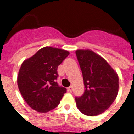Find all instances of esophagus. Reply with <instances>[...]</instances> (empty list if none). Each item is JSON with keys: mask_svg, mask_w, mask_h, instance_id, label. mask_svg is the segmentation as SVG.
<instances>
[{"mask_svg": "<svg viewBox=\"0 0 134 134\" xmlns=\"http://www.w3.org/2000/svg\"><path fill=\"white\" fill-rule=\"evenodd\" d=\"M67 90H68V91H69V92L72 93V87L71 86H70V87H69L67 88Z\"/></svg>", "mask_w": 134, "mask_h": 134, "instance_id": "esophagus-1", "label": "esophagus"}]
</instances>
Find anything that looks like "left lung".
<instances>
[{
    "instance_id": "left-lung-1",
    "label": "left lung",
    "mask_w": 134,
    "mask_h": 134,
    "mask_svg": "<svg viewBox=\"0 0 134 134\" xmlns=\"http://www.w3.org/2000/svg\"><path fill=\"white\" fill-rule=\"evenodd\" d=\"M76 55L81 68L85 92L76 97L78 108L93 116L104 112L116 98L119 78L104 58L91 50L79 49Z\"/></svg>"
}]
</instances>
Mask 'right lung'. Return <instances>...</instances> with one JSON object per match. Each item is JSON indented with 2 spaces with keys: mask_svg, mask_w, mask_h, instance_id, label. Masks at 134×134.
<instances>
[{
  "mask_svg": "<svg viewBox=\"0 0 134 134\" xmlns=\"http://www.w3.org/2000/svg\"><path fill=\"white\" fill-rule=\"evenodd\" d=\"M61 49L46 47L22 63L18 86L26 102L38 112L58 106L67 89L58 85V67L69 55Z\"/></svg>",
  "mask_w": 134,
  "mask_h": 134,
  "instance_id": "1",
  "label": "right lung"
}]
</instances>
